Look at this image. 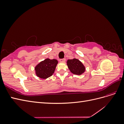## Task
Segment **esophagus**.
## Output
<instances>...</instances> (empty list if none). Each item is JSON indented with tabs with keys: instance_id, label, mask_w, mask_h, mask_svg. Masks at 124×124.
<instances>
[{
	"instance_id": "esophagus-1",
	"label": "esophagus",
	"mask_w": 124,
	"mask_h": 124,
	"mask_svg": "<svg viewBox=\"0 0 124 124\" xmlns=\"http://www.w3.org/2000/svg\"><path fill=\"white\" fill-rule=\"evenodd\" d=\"M65 61H66V59L65 58H62V59H59V62H65Z\"/></svg>"
}]
</instances>
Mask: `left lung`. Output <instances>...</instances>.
I'll return each mask as SVG.
<instances>
[{
  "label": "left lung",
  "mask_w": 124,
  "mask_h": 124,
  "mask_svg": "<svg viewBox=\"0 0 124 124\" xmlns=\"http://www.w3.org/2000/svg\"><path fill=\"white\" fill-rule=\"evenodd\" d=\"M70 71L74 74L80 75L84 72L85 68L79 60L77 59H69L67 62Z\"/></svg>",
  "instance_id": "left-lung-1"
}]
</instances>
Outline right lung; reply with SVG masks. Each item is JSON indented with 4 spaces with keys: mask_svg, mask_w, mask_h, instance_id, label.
I'll return each mask as SVG.
<instances>
[{
    "mask_svg": "<svg viewBox=\"0 0 124 124\" xmlns=\"http://www.w3.org/2000/svg\"><path fill=\"white\" fill-rule=\"evenodd\" d=\"M58 61L56 59H46L35 67L37 76L41 78H46L52 76L54 72Z\"/></svg>",
    "mask_w": 124,
    "mask_h": 124,
    "instance_id": "right-lung-1",
    "label": "right lung"
}]
</instances>
